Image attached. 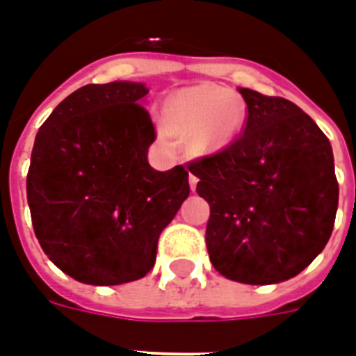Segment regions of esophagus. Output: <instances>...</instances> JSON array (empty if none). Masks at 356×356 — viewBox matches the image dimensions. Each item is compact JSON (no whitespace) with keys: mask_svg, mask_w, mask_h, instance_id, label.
Here are the masks:
<instances>
[{"mask_svg":"<svg viewBox=\"0 0 356 356\" xmlns=\"http://www.w3.org/2000/svg\"><path fill=\"white\" fill-rule=\"evenodd\" d=\"M188 183H190V188H192V190H196L197 177H196V175H194V173H190V177H188Z\"/></svg>","mask_w":356,"mask_h":356,"instance_id":"34e87169","label":"esophagus"}]
</instances>
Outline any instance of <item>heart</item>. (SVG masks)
<instances>
[{
    "mask_svg": "<svg viewBox=\"0 0 356 356\" xmlns=\"http://www.w3.org/2000/svg\"><path fill=\"white\" fill-rule=\"evenodd\" d=\"M166 119L175 134L186 136L192 153L209 154L232 145L243 132L246 108L227 88L203 83L181 89L166 102ZM166 124L160 134L170 138Z\"/></svg>",
    "mask_w": 356,
    "mask_h": 356,
    "instance_id": "b5f03b06",
    "label": "heart"
}]
</instances>
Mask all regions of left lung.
Returning a JSON list of instances; mask_svg holds the SVG:
<instances>
[{
    "instance_id": "8db88e82",
    "label": "left lung",
    "mask_w": 356,
    "mask_h": 356,
    "mask_svg": "<svg viewBox=\"0 0 356 356\" xmlns=\"http://www.w3.org/2000/svg\"><path fill=\"white\" fill-rule=\"evenodd\" d=\"M246 123L218 153L192 160L211 207L213 267L233 282L268 286L305 270L329 243L338 209L327 136L291 100L238 88Z\"/></svg>"
}]
</instances>
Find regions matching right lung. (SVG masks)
I'll use <instances>...</instances> for the list:
<instances>
[{"label":"right lung","mask_w":356,"mask_h":356,"mask_svg":"<svg viewBox=\"0 0 356 356\" xmlns=\"http://www.w3.org/2000/svg\"><path fill=\"white\" fill-rule=\"evenodd\" d=\"M145 83L76 89L35 138L27 203L40 248L65 275L91 286L140 280L162 229L190 194L188 170L156 172V132L142 106Z\"/></svg>","instance_id":"add662e5"}]
</instances>
